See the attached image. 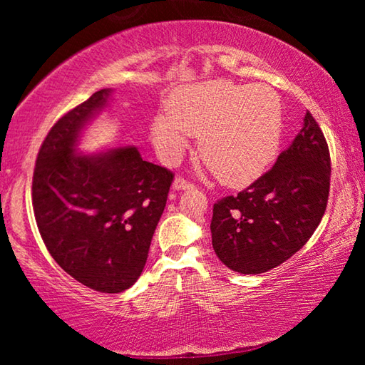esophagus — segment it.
Returning <instances> with one entry per match:
<instances>
[{"mask_svg":"<svg viewBox=\"0 0 365 365\" xmlns=\"http://www.w3.org/2000/svg\"><path fill=\"white\" fill-rule=\"evenodd\" d=\"M172 187H174V190H191V188H195V185L191 183V182H188V180H185L183 177H175V180H174V183H172Z\"/></svg>","mask_w":365,"mask_h":365,"instance_id":"esophagus-1","label":"esophagus"}]
</instances>
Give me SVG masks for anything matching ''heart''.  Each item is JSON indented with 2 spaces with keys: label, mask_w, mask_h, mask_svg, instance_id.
<instances>
[{
  "label": "heart",
  "mask_w": 365,
  "mask_h": 365,
  "mask_svg": "<svg viewBox=\"0 0 365 365\" xmlns=\"http://www.w3.org/2000/svg\"><path fill=\"white\" fill-rule=\"evenodd\" d=\"M153 141L168 164L180 159L201 137L200 154L219 180L245 187L264 174L282 138L280 98L267 85H235L214 80L180 91L154 115Z\"/></svg>",
  "instance_id": "obj_1"
}]
</instances>
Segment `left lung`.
Returning a JSON list of instances; mask_svg holds the SVG:
<instances>
[{
	"label": "left lung",
	"instance_id": "left-lung-1",
	"mask_svg": "<svg viewBox=\"0 0 365 365\" xmlns=\"http://www.w3.org/2000/svg\"><path fill=\"white\" fill-rule=\"evenodd\" d=\"M330 153L319 123L306 113L302 128L274 168L212 209L215 255L228 269L256 275L298 252L324 217Z\"/></svg>",
	"mask_w": 365,
	"mask_h": 365
}]
</instances>
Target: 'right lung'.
<instances>
[{"mask_svg":"<svg viewBox=\"0 0 365 365\" xmlns=\"http://www.w3.org/2000/svg\"><path fill=\"white\" fill-rule=\"evenodd\" d=\"M110 93L96 91L54 123L36 158L32 201L59 267L95 292L122 293L145 269L174 174L143 160L133 145L77 151Z\"/></svg>","mask_w":365,"mask_h":365,"instance_id":"obj_1","label":"right lung"}]
</instances>
